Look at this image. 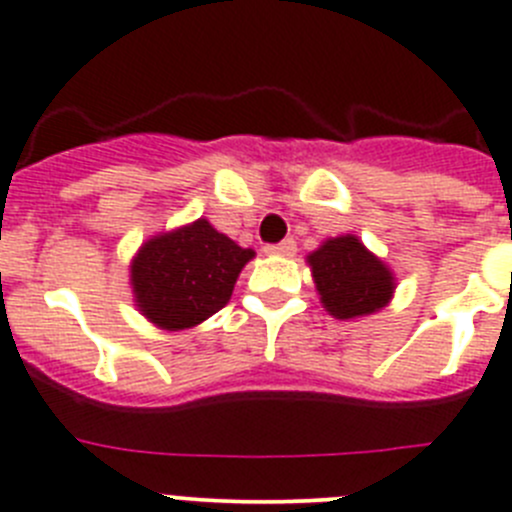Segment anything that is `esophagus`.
<instances>
[{
	"label": "esophagus",
	"instance_id": "obj_1",
	"mask_svg": "<svg viewBox=\"0 0 512 512\" xmlns=\"http://www.w3.org/2000/svg\"><path fill=\"white\" fill-rule=\"evenodd\" d=\"M267 255H296V242L293 239H283L278 245H265Z\"/></svg>",
	"mask_w": 512,
	"mask_h": 512
}]
</instances>
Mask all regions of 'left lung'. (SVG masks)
I'll use <instances>...</instances> for the list:
<instances>
[{"label":"left lung","mask_w":512,"mask_h":512,"mask_svg":"<svg viewBox=\"0 0 512 512\" xmlns=\"http://www.w3.org/2000/svg\"><path fill=\"white\" fill-rule=\"evenodd\" d=\"M321 303L336 319H357L377 311L393 296V273L357 237L326 239L308 255Z\"/></svg>","instance_id":"obj_1"}]
</instances>
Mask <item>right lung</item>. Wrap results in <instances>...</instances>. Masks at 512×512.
Returning <instances> with one entry per match:
<instances>
[{
  "label": "right lung",
  "instance_id": "obj_1",
  "mask_svg": "<svg viewBox=\"0 0 512 512\" xmlns=\"http://www.w3.org/2000/svg\"><path fill=\"white\" fill-rule=\"evenodd\" d=\"M252 257L206 219L160 234L132 260L137 306L163 329H191L227 306Z\"/></svg>",
  "mask_w": 512,
  "mask_h": 512
}]
</instances>
